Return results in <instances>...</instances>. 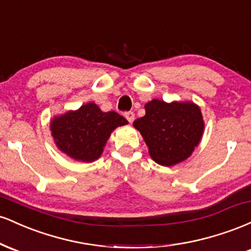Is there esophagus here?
Wrapping results in <instances>:
<instances>
[{
  "instance_id": "1",
  "label": "esophagus",
  "mask_w": 251,
  "mask_h": 251,
  "mask_svg": "<svg viewBox=\"0 0 251 251\" xmlns=\"http://www.w3.org/2000/svg\"><path fill=\"white\" fill-rule=\"evenodd\" d=\"M125 118L128 120L129 123H132L134 120V113H133V112H126Z\"/></svg>"
}]
</instances>
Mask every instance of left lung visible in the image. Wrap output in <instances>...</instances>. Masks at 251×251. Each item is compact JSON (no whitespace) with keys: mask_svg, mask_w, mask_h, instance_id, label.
I'll use <instances>...</instances> for the list:
<instances>
[{"mask_svg":"<svg viewBox=\"0 0 251 251\" xmlns=\"http://www.w3.org/2000/svg\"><path fill=\"white\" fill-rule=\"evenodd\" d=\"M145 111L133 126L143 135L152 159L172 166L189 158L203 135L201 108L190 101L168 103L153 99L146 103Z\"/></svg>","mask_w":251,"mask_h":251,"instance_id":"8db88e82","label":"left lung"}]
</instances>
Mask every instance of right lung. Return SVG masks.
<instances>
[{
    "mask_svg": "<svg viewBox=\"0 0 251 251\" xmlns=\"http://www.w3.org/2000/svg\"><path fill=\"white\" fill-rule=\"evenodd\" d=\"M127 124L117 112H102L94 102L54 117L51 137L57 149L79 162L91 163L100 157L112 131Z\"/></svg>",
    "mask_w": 251,
    "mask_h": 251,
    "instance_id": "1",
    "label": "right lung"
}]
</instances>
